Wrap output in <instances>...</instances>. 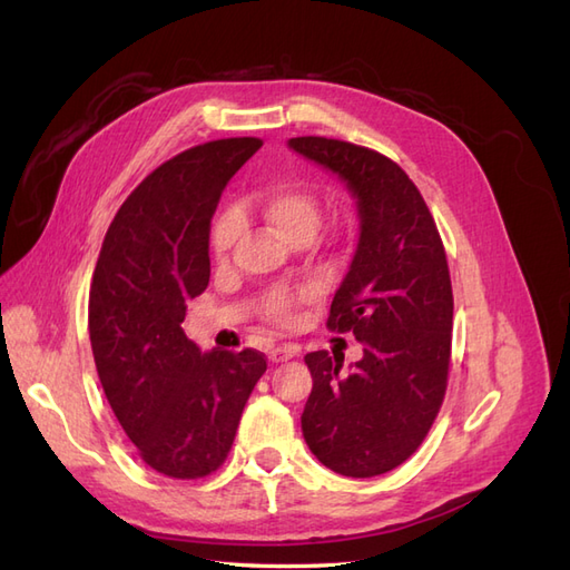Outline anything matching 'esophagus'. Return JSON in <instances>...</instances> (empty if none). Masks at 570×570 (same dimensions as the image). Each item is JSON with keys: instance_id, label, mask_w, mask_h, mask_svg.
<instances>
[{"instance_id": "esophagus-1", "label": "esophagus", "mask_w": 570, "mask_h": 570, "mask_svg": "<svg viewBox=\"0 0 570 570\" xmlns=\"http://www.w3.org/2000/svg\"><path fill=\"white\" fill-rule=\"evenodd\" d=\"M292 356H297V347L295 344H283V347H273L268 352L271 364H283V361H289Z\"/></svg>"}]
</instances>
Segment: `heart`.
<instances>
[{
  "label": "heart",
  "instance_id": "1",
  "mask_svg": "<svg viewBox=\"0 0 570 570\" xmlns=\"http://www.w3.org/2000/svg\"><path fill=\"white\" fill-rule=\"evenodd\" d=\"M258 209H262L264 218L271 223L273 230L278 233L285 243L295 239L299 235H312L318 228V202L297 187L278 185L271 187L268 193L258 199ZM239 233V218L233 212H226L214 226L212 233V247L216 256H226L237 239ZM273 316L287 318L292 312L289 297H275L271 304Z\"/></svg>",
  "mask_w": 570,
  "mask_h": 570
}]
</instances>
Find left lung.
I'll use <instances>...</instances> for the list:
<instances>
[{
    "mask_svg": "<svg viewBox=\"0 0 570 570\" xmlns=\"http://www.w3.org/2000/svg\"><path fill=\"white\" fill-rule=\"evenodd\" d=\"M289 149L335 174L356 199L358 239L327 327L354 333L364 356L312 352L302 413L312 454L347 478L404 463L428 435L450 373L454 297L438 226L419 187L383 154L327 137H292Z\"/></svg>",
    "mask_w": 570,
    "mask_h": 570,
    "instance_id": "8db88e82",
    "label": "left lung"
}]
</instances>
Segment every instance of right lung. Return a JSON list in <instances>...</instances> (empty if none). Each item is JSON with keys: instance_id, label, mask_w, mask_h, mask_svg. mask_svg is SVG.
Wrapping results in <instances>:
<instances>
[{"instance_id": "obj_1", "label": "right lung", "mask_w": 570, "mask_h": 570, "mask_svg": "<svg viewBox=\"0 0 570 570\" xmlns=\"http://www.w3.org/2000/svg\"><path fill=\"white\" fill-rule=\"evenodd\" d=\"M264 142L230 137L161 164L120 206L101 245L88 327L99 383L149 469L204 478L226 461L266 358L202 352L183 331L209 285L212 216Z\"/></svg>"}]
</instances>
